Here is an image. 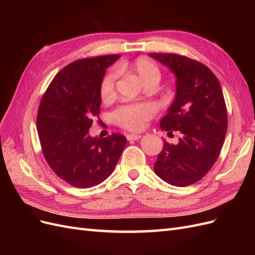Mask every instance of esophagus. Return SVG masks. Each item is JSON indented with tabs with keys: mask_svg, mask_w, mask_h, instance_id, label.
Listing matches in <instances>:
<instances>
[{
	"mask_svg": "<svg viewBox=\"0 0 255 255\" xmlns=\"http://www.w3.org/2000/svg\"><path fill=\"white\" fill-rule=\"evenodd\" d=\"M127 138H128V140H138V139H140V138H141V135L128 134V135L127 136Z\"/></svg>",
	"mask_w": 255,
	"mask_h": 255,
	"instance_id": "34e87169",
	"label": "esophagus"
}]
</instances>
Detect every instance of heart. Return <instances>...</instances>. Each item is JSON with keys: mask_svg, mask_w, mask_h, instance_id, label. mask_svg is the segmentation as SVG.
I'll return each mask as SVG.
<instances>
[{"mask_svg": "<svg viewBox=\"0 0 255 255\" xmlns=\"http://www.w3.org/2000/svg\"><path fill=\"white\" fill-rule=\"evenodd\" d=\"M117 71L138 76L145 86L150 83L157 84L160 80L158 67L145 57H138L129 63H120L117 66ZM116 80H117V74L114 71L109 72L103 78L100 87V95L103 101H110L115 97ZM155 113L156 106L151 103L125 104L119 106L113 113L112 117L114 122L121 128L129 130H139L145 127L146 122Z\"/></svg>", "mask_w": 255, "mask_h": 255, "instance_id": "b5f03b06", "label": "heart"}]
</instances>
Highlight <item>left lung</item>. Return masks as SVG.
<instances>
[{"label": "left lung", "instance_id": "8db88e82", "mask_svg": "<svg viewBox=\"0 0 255 255\" xmlns=\"http://www.w3.org/2000/svg\"><path fill=\"white\" fill-rule=\"evenodd\" d=\"M176 76V95L160 128L181 138L176 144L164 141L154 172L173 186L200 181L217 160L228 129L222 89L210 68L174 53H151Z\"/></svg>", "mask_w": 255, "mask_h": 255}]
</instances>
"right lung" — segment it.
<instances>
[{
    "instance_id": "obj_1",
    "label": "right lung",
    "mask_w": 255,
    "mask_h": 255,
    "mask_svg": "<svg viewBox=\"0 0 255 255\" xmlns=\"http://www.w3.org/2000/svg\"><path fill=\"white\" fill-rule=\"evenodd\" d=\"M120 55L75 60L55 75L37 113L43 156L55 174L71 186L102 183L117 165L127 144L122 134L91 137L88 130L100 114V87L105 70Z\"/></svg>"
}]
</instances>
